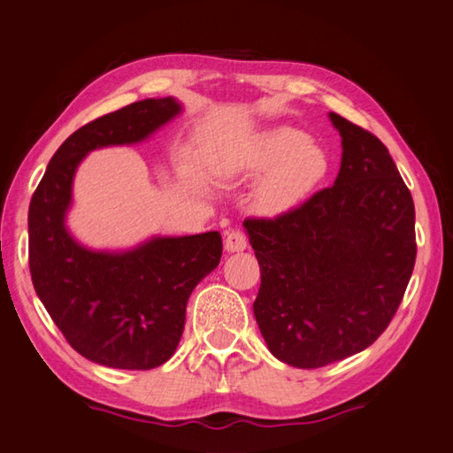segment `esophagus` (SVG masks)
Wrapping results in <instances>:
<instances>
[{"label":"esophagus","mask_w":453,"mask_h":453,"mask_svg":"<svg viewBox=\"0 0 453 453\" xmlns=\"http://www.w3.org/2000/svg\"><path fill=\"white\" fill-rule=\"evenodd\" d=\"M224 248L227 253H240L243 250H248V237L242 232H229L226 235Z\"/></svg>","instance_id":"obj_1"}]
</instances>
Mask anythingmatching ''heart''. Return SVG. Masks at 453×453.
I'll return each instance as SVG.
<instances>
[{"label":"heart","instance_id":"obj_1","mask_svg":"<svg viewBox=\"0 0 453 453\" xmlns=\"http://www.w3.org/2000/svg\"><path fill=\"white\" fill-rule=\"evenodd\" d=\"M219 172L229 180L265 176L255 194V208L265 216H279L297 208L323 184L328 156L301 130L275 127L237 144Z\"/></svg>","mask_w":453,"mask_h":453}]
</instances>
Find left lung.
<instances>
[{
	"label": "left lung",
	"instance_id": "obj_1",
	"mask_svg": "<svg viewBox=\"0 0 453 453\" xmlns=\"http://www.w3.org/2000/svg\"><path fill=\"white\" fill-rule=\"evenodd\" d=\"M342 138L331 188L275 219H245L259 261L253 315L271 355L319 368L370 347L416 261L414 202L374 134L328 112Z\"/></svg>",
	"mask_w": 453,
	"mask_h": 453
}]
</instances>
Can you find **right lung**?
<instances>
[{
  "label": "right lung",
  "instance_id": "obj_1",
  "mask_svg": "<svg viewBox=\"0 0 453 453\" xmlns=\"http://www.w3.org/2000/svg\"><path fill=\"white\" fill-rule=\"evenodd\" d=\"M182 112L176 98H144L81 127L53 154L29 203V271L37 297L79 355L96 365L150 370L174 355L188 299L221 259L219 232L150 237L98 251L67 229L73 180L88 152L136 144Z\"/></svg>",
  "mask_w": 453,
  "mask_h": 453
}]
</instances>
